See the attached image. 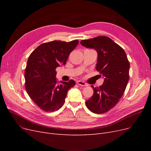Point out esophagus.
Wrapping results in <instances>:
<instances>
[{
	"label": "esophagus",
	"instance_id": "1",
	"mask_svg": "<svg viewBox=\"0 0 151 151\" xmlns=\"http://www.w3.org/2000/svg\"><path fill=\"white\" fill-rule=\"evenodd\" d=\"M76 83H77L78 85L82 86H88L86 83H85L84 82L81 81H78L76 82Z\"/></svg>",
	"mask_w": 151,
	"mask_h": 151
}]
</instances>
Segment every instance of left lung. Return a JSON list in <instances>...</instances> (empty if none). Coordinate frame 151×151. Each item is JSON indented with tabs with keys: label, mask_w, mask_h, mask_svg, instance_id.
<instances>
[{
	"label": "left lung",
	"mask_w": 151,
	"mask_h": 151,
	"mask_svg": "<svg viewBox=\"0 0 151 151\" xmlns=\"http://www.w3.org/2000/svg\"><path fill=\"white\" fill-rule=\"evenodd\" d=\"M81 44L97 51L96 69L105 78L101 86H91L93 94L86 100V106L93 113H105L117 104L126 89L129 80V60L123 48L108 37L83 40Z\"/></svg>",
	"instance_id": "obj_1"
}]
</instances>
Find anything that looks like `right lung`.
Masks as SVG:
<instances>
[{"label": "right lung", "mask_w": 151, "mask_h": 151, "mask_svg": "<svg viewBox=\"0 0 151 151\" xmlns=\"http://www.w3.org/2000/svg\"><path fill=\"white\" fill-rule=\"evenodd\" d=\"M78 43V40L45 43L29 55L24 73L25 88L30 99L44 111L52 112L60 108L68 91L75 85L73 80L58 81L55 69L65 65Z\"/></svg>", "instance_id": "obj_1"}]
</instances>
